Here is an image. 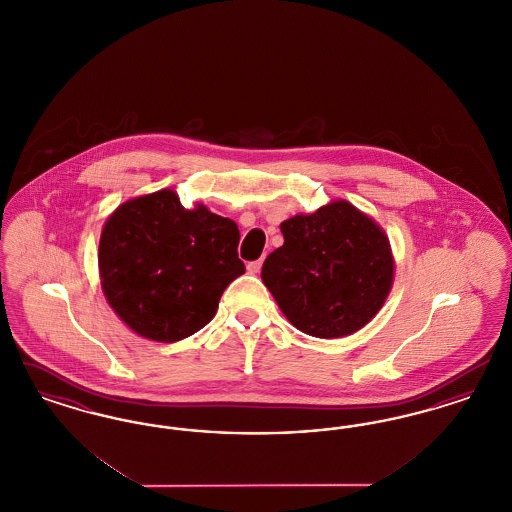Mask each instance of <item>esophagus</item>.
<instances>
[{
  "mask_svg": "<svg viewBox=\"0 0 512 512\" xmlns=\"http://www.w3.org/2000/svg\"><path fill=\"white\" fill-rule=\"evenodd\" d=\"M263 267V259H259V261H251V263H247V272L249 274H257L259 270Z\"/></svg>",
  "mask_w": 512,
  "mask_h": 512,
  "instance_id": "esophagus-1",
  "label": "esophagus"
}]
</instances>
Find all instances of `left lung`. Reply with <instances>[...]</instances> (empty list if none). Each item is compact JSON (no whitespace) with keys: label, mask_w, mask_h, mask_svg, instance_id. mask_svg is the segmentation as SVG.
<instances>
[{"label":"left lung","mask_w":512,"mask_h":512,"mask_svg":"<svg viewBox=\"0 0 512 512\" xmlns=\"http://www.w3.org/2000/svg\"><path fill=\"white\" fill-rule=\"evenodd\" d=\"M284 245L261 278L293 326L315 338H343L382 309L393 284L384 230L349 201L280 224Z\"/></svg>","instance_id":"obj_1"}]
</instances>
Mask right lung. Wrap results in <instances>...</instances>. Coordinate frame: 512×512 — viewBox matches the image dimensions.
<instances>
[{"label": "right lung", "instance_id": "right-lung-1", "mask_svg": "<svg viewBox=\"0 0 512 512\" xmlns=\"http://www.w3.org/2000/svg\"><path fill=\"white\" fill-rule=\"evenodd\" d=\"M236 222L205 205L184 209L172 190L117 207L99 238L101 288L142 338L184 340L211 322L220 295L245 265Z\"/></svg>", "mask_w": 512, "mask_h": 512}]
</instances>
